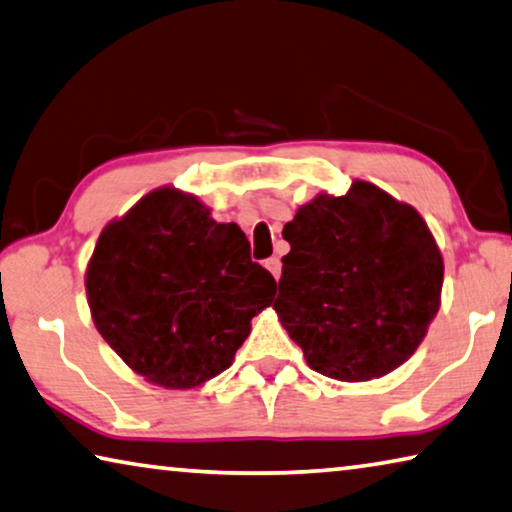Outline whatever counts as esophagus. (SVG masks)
I'll return each mask as SVG.
<instances>
[{
	"label": "esophagus",
	"mask_w": 512,
	"mask_h": 512,
	"mask_svg": "<svg viewBox=\"0 0 512 512\" xmlns=\"http://www.w3.org/2000/svg\"><path fill=\"white\" fill-rule=\"evenodd\" d=\"M264 266L273 273V278H275V280L280 278V273H282V262H280L278 257H269V259H266V262H264Z\"/></svg>",
	"instance_id": "34e87169"
}]
</instances>
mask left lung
<instances>
[{
	"label": "left lung",
	"mask_w": 512,
	"mask_h": 512,
	"mask_svg": "<svg viewBox=\"0 0 512 512\" xmlns=\"http://www.w3.org/2000/svg\"><path fill=\"white\" fill-rule=\"evenodd\" d=\"M273 310L314 371L380 378L417 351L440 310L444 264L415 209L369 182L316 196L285 225Z\"/></svg>",
	"instance_id": "1"
}]
</instances>
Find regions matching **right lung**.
I'll return each mask as SVG.
<instances>
[{"label":"right lung","mask_w":512,"mask_h":512,"mask_svg":"<svg viewBox=\"0 0 512 512\" xmlns=\"http://www.w3.org/2000/svg\"><path fill=\"white\" fill-rule=\"evenodd\" d=\"M95 328L136 373L189 389L230 367L250 319L273 303V275L234 223L159 189L113 221L86 271Z\"/></svg>","instance_id":"1"}]
</instances>
